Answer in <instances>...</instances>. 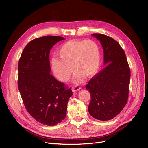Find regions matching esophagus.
I'll list each match as a JSON object with an SVG mask.
<instances>
[{"label": "esophagus", "instance_id": "34e87169", "mask_svg": "<svg viewBox=\"0 0 148 148\" xmlns=\"http://www.w3.org/2000/svg\"><path fill=\"white\" fill-rule=\"evenodd\" d=\"M80 89H81V87H79V85H78V84H76V85L73 86V88H72V90H73V92H75L78 91Z\"/></svg>", "mask_w": 148, "mask_h": 148}]
</instances>
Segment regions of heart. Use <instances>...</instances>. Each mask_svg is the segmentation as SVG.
<instances>
[{
    "instance_id": "obj_1",
    "label": "heart",
    "mask_w": 148,
    "mask_h": 148,
    "mask_svg": "<svg viewBox=\"0 0 148 148\" xmlns=\"http://www.w3.org/2000/svg\"><path fill=\"white\" fill-rule=\"evenodd\" d=\"M60 59L54 58L51 64L54 74L62 81H67L76 70L73 80L80 83L85 76L97 73L100 65L99 45L93 40H73L64 43L58 52Z\"/></svg>"
}]
</instances>
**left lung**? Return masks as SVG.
Segmentation results:
<instances>
[{
  "label": "left lung",
  "instance_id": "obj_1",
  "mask_svg": "<svg viewBox=\"0 0 148 148\" xmlns=\"http://www.w3.org/2000/svg\"><path fill=\"white\" fill-rule=\"evenodd\" d=\"M103 49L105 67L86 86L90 95V115L108 121L119 114L128 100L130 70L124 49L115 40L106 35L92 34Z\"/></svg>",
  "mask_w": 148,
  "mask_h": 148
}]
</instances>
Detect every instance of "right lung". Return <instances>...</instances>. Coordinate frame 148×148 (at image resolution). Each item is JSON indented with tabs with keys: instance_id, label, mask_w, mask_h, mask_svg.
<instances>
[{
	"instance_id": "1",
	"label": "right lung",
	"mask_w": 148,
	"mask_h": 148,
	"mask_svg": "<svg viewBox=\"0 0 148 148\" xmlns=\"http://www.w3.org/2000/svg\"><path fill=\"white\" fill-rule=\"evenodd\" d=\"M64 38L47 35L30 41L18 63V89L28 113L38 123L55 125L65 119L72 89L51 75L49 51Z\"/></svg>"
}]
</instances>
